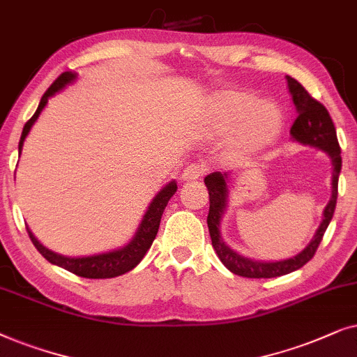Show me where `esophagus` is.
Listing matches in <instances>:
<instances>
[{
  "mask_svg": "<svg viewBox=\"0 0 357 357\" xmlns=\"http://www.w3.org/2000/svg\"><path fill=\"white\" fill-rule=\"evenodd\" d=\"M204 171H206V168H204L202 165H189L184 168L183 171V179L184 181H194V179H199L201 176L204 174Z\"/></svg>",
  "mask_w": 357,
  "mask_h": 357,
  "instance_id": "obj_1",
  "label": "esophagus"
}]
</instances>
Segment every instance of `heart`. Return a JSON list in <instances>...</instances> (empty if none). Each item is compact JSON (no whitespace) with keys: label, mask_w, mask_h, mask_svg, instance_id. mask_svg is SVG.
<instances>
[{"label":"heart","mask_w":357,"mask_h":357,"mask_svg":"<svg viewBox=\"0 0 357 357\" xmlns=\"http://www.w3.org/2000/svg\"><path fill=\"white\" fill-rule=\"evenodd\" d=\"M282 129V114L274 104L258 101L250 91L225 89L215 94L207 119L211 135L230 132L228 150L234 156H248L274 142Z\"/></svg>","instance_id":"heart-1"}]
</instances>
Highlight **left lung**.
<instances>
[{
    "instance_id": "1",
    "label": "left lung",
    "mask_w": 357,
    "mask_h": 357,
    "mask_svg": "<svg viewBox=\"0 0 357 357\" xmlns=\"http://www.w3.org/2000/svg\"><path fill=\"white\" fill-rule=\"evenodd\" d=\"M287 86L291 93L292 101L297 109V119L291 127V135L294 140L301 142L303 145L317 146L323 151H326L333 165V174H331V199L326 204L323 211V220L318 227L315 236H313L307 248H303L301 253L294 258L282 261H256L245 258L230 250L225 245V241L220 236V220L227 207L228 199V173H211L206 176L204 183L208 189V199H211V207H208L207 225L208 234H211L212 246L215 253L227 269H230L234 274L243 275V278L261 279V278H278L292 273V271L301 269L303 264L313 258L317 253L318 245L325 235L331 218H333L336 199H338V178L341 171V149L336 139L335 123L331 121L326 107L317 99H313L305 88L302 86L297 79L287 76Z\"/></svg>"
}]
</instances>
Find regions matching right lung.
<instances>
[{"label":"right lung","mask_w":357,"mask_h":357,"mask_svg":"<svg viewBox=\"0 0 357 357\" xmlns=\"http://www.w3.org/2000/svg\"><path fill=\"white\" fill-rule=\"evenodd\" d=\"M75 79H76V73L65 71V73H61L59 78L50 84V88L44 93V96H42L39 107H37L34 116H32L29 121L26 122V126H24L21 140H19V155H21L24 140H26V137L29 134L31 127L34 126L37 117L40 116L42 109H44L47 106V102H49V98L54 96L55 93H59L60 89H63L66 84L73 83ZM176 189H178V186H176L174 181L166 184V186L156 194L153 201H151V204L149 206V211L145 212L144 218H142L139 230H137L134 238L130 240V243L122 246V248L107 251V253L83 256V258H68V256L54 253V251L45 248L44 245H40L39 240L32 235L29 228H27V234H29V238L32 243H34L37 251H39V253L52 264L60 266V268L70 271V273L79 275V278H88V279L117 278V275L129 273V271L134 269L135 266L144 259L145 253L150 250L156 234H158L160 220L165 212L166 204H168L171 197H173Z\"/></svg>","instance_id":"1"}]
</instances>
